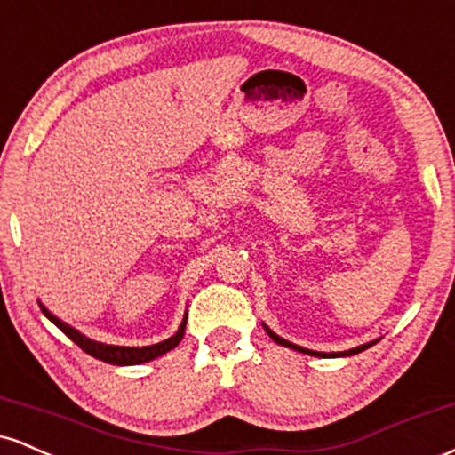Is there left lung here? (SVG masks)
Here are the masks:
<instances>
[{"instance_id": "left-lung-1", "label": "left lung", "mask_w": 455, "mask_h": 455, "mask_svg": "<svg viewBox=\"0 0 455 455\" xmlns=\"http://www.w3.org/2000/svg\"><path fill=\"white\" fill-rule=\"evenodd\" d=\"M265 331L269 333V338L274 342H278V344H282V347H286V348H293V351H299V353H306V355H315V357H344V355H357V353H362V351H365V348H370L372 347L374 342H368V344H362V347H357V348H351V351H342V353H318V351H310V348H304V347H297V344H293V342H289V340H284V338H280L278 333H274L271 331L269 327H265Z\"/></svg>"}]
</instances>
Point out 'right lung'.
I'll list each match as a JSON object with an SVG mask.
<instances>
[{
	"instance_id": "add662e5",
	"label": "right lung",
	"mask_w": 455,
	"mask_h": 455,
	"mask_svg": "<svg viewBox=\"0 0 455 455\" xmlns=\"http://www.w3.org/2000/svg\"><path fill=\"white\" fill-rule=\"evenodd\" d=\"M40 304V301H38ZM40 310L44 312V316L49 318L51 323H55L57 327L61 329V331L66 333L68 338H70L72 342L76 344V347H81L83 351L87 355H92V357L100 359V362H107V363H113V365H139V363H145V362H151V359L160 357V355L169 353L171 348H175L177 344L181 342V338H184V331H186V318L181 321L180 329H177L175 336H171L169 340H162L158 344H151V347H113V344H102V342H96V340H90L87 336H83L81 331H76L75 327L66 325L64 321H60V318L51 315L46 307L40 304Z\"/></svg>"
}]
</instances>
